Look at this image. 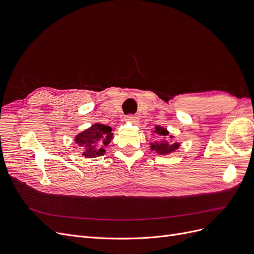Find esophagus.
I'll return each mask as SVG.
<instances>
[{
	"mask_svg": "<svg viewBox=\"0 0 254 254\" xmlns=\"http://www.w3.org/2000/svg\"><path fill=\"white\" fill-rule=\"evenodd\" d=\"M126 121L130 122V123H133V124H136V123L139 122V117H137V115H128V117L126 118Z\"/></svg>",
	"mask_w": 254,
	"mask_h": 254,
	"instance_id": "obj_1",
	"label": "esophagus"
}]
</instances>
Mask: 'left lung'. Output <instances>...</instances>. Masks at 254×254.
Instances as JSON below:
<instances>
[{
  "label": "left lung",
  "instance_id": "1",
  "mask_svg": "<svg viewBox=\"0 0 254 254\" xmlns=\"http://www.w3.org/2000/svg\"><path fill=\"white\" fill-rule=\"evenodd\" d=\"M153 134L156 136V141L149 143L150 149L155 150L159 155H170V153L179 149L180 143L174 140V135L170 134V131L164 127L156 126L152 130Z\"/></svg>",
  "mask_w": 254,
  "mask_h": 254
}]
</instances>
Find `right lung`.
Wrapping results in <instances>:
<instances>
[{"label": "right lung", "instance_id": "1", "mask_svg": "<svg viewBox=\"0 0 254 254\" xmlns=\"http://www.w3.org/2000/svg\"><path fill=\"white\" fill-rule=\"evenodd\" d=\"M111 131L112 128L110 126L95 123L88 129L76 134L74 141L83 148L82 156L84 158L101 157L106 153V146H108L113 139Z\"/></svg>", "mask_w": 254, "mask_h": 254}]
</instances>
